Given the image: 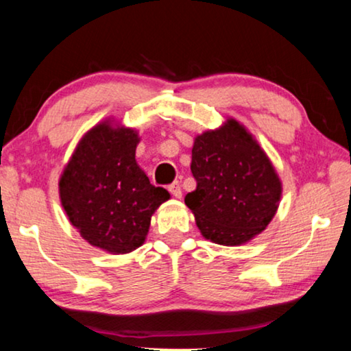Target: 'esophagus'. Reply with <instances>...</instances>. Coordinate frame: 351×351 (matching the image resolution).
<instances>
[{
    "mask_svg": "<svg viewBox=\"0 0 351 351\" xmlns=\"http://www.w3.org/2000/svg\"><path fill=\"white\" fill-rule=\"evenodd\" d=\"M167 190H169L171 195L176 196V198H180V196H182V189H180L179 182H174V184L167 185Z\"/></svg>",
    "mask_w": 351,
    "mask_h": 351,
    "instance_id": "obj_1",
    "label": "esophagus"
}]
</instances>
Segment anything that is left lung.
<instances>
[{
    "label": "left lung",
    "instance_id": "8db88e82",
    "mask_svg": "<svg viewBox=\"0 0 351 351\" xmlns=\"http://www.w3.org/2000/svg\"><path fill=\"white\" fill-rule=\"evenodd\" d=\"M191 174L196 189L185 196L201 234L239 246L275 217L281 180L265 152L237 119L195 138Z\"/></svg>",
    "mask_w": 351,
    "mask_h": 351
}]
</instances>
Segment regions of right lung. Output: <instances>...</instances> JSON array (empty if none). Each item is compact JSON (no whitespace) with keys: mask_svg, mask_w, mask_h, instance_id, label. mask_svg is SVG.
<instances>
[{"mask_svg":"<svg viewBox=\"0 0 351 351\" xmlns=\"http://www.w3.org/2000/svg\"><path fill=\"white\" fill-rule=\"evenodd\" d=\"M137 132L97 124L84 134L59 180L71 225L95 247L128 254L142 246L167 190L150 184L136 161Z\"/></svg>","mask_w":351,"mask_h":351,"instance_id":"obj_1","label":"right lung"}]
</instances>
